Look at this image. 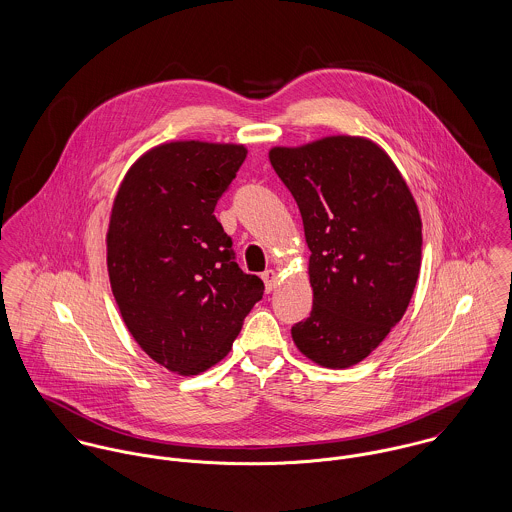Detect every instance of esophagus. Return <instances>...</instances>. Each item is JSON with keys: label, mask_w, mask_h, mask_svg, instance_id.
Returning a JSON list of instances; mask_svg holds the SVG:
<instances>
[{"label": "esophagus", "mask_w": 512, "mask_h": 512, "mask_svg": "<svg viewBox=\"0 0 512 512\" xmlns=\"http://www.w3.org/2000/svg\"><path fill=\"white\" fill-rule=\"evenodd\" d=\"M263 281H265V290L271 292V290L277 286V273H275L273 269L265 271V273H263Z\"/></svg>", "instance_id": "esophagus-1"}]
</instances>
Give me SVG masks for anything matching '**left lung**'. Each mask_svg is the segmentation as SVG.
Instances as JSON below:
<instances>
[{
    "label": "left lung",
    "instance_id": "1",
    "mask_svg": "<svg viewBox=\"0 0 512 512\" xmlns=\"http://www.w3.org/2000/svg\"><path fill=\"white\" fill-rule=\"evenodd\" d=\"M269 159L312 251V312L292 326V340L322 367H351L389 336L412 298L422 259L416 202L391 157L363 137L275 147Z\"/></svg>",
    "mask_w": 512,
    "mask_h": 512
}]
</instances>
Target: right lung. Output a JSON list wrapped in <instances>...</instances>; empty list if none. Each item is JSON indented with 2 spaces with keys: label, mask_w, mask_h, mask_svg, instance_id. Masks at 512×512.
<instances>
[{
  "label": "right lung",
  "mask_w": 512,
  "mask_h": 512,
  "mask_svg": "<svg viewBox=\"0 0 512 512\" xmlns=\"http://www.w3.org/2000/svg\"><path fill=\"white\" fill-rule=\"evenodd\" d=\"M247 157L243 145L174 141L125 174L108 229V273L141 349L180 375L222 361L265 284L235 263L218 200Z\"/></svg>",
  "instance_id": "add662e5"
}]
</instances>
